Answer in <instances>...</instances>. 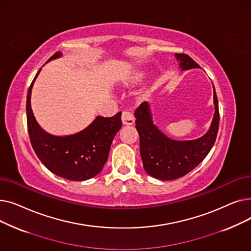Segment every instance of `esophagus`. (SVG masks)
I'll use <instances>...</instances> for the list:
<instances>
[{"instance_id":"34e87169","label":"esophagus","mask_w":251,"mask_h":251,"mask_svg":"<svg viewBox=\"0 0 251 251\" xmlns=\"http://www.w3.org/2000/svg\"><path fill=\"white\" fill-rule=\"evenodd\" d=\"M121 118H122V123L124 125H132L135 121V118H134L133 114L130 113V112H127V111H124L122 113Z\"/></svg>"}]
</instances>
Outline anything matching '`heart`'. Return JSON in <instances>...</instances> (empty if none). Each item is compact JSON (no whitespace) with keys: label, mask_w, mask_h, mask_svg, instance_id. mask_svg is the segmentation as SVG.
Returning a JSON list of instances; mask_svg holds the SVG:
<instances>
[{"label":"heart","mask_w":251,"mask_h":251,"mask_svg":"<svg viewBox=\"0 0 251 251\" xmlns=\"http://www.w3.org/2000/svg\"><path fill=\"white\" fill-rule=\"evenodd\" d=\"M135 80H138V78H136V79H135Z\"/></svg>","instance_id":"b5f03b06"}]
</instances>
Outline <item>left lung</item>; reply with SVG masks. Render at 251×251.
<instances>
[{"instance_id":"8db88e82","label":"left lung","mask_w":251,"mask_h":251,"mask_svg":"<svg viewBox=\"0 0 251 251\" xmlns=\"http://www.w3.org/2000/svg\"><path fill=\"white\" fill-rule=\"evenodd\" d=\"M182 70L201 68V66L186 54H175ZM215 115L209 130L194 140L179 141L167 137L151 119L148 101L136 109V129L139 134L140 155L143 168L153 178L169 181L185 176L200 165L214 147L217 138L220 113L216 90L214 87Z\"/></svg>"}]
</instances>
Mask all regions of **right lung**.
I'll use <instances>...</instances> for the list:
<instances>
[{
    "label": "right lung",
    "mask_w": 251,
    "mask_h": 251,
    "mask_svg": "<svg viewBox=\"0 0 251 251\" xmlns=\"http://www.w3.org/2000/svg\"><path fill=\"white\" fill-rule=\"evenodd\" d=\"M61 55L62 52L57 51L49 61ZM39 71L29 86L26 100L28 134L36 155L51 173L62 178L72 181L94 178L107 162L112 141L122 127L121 112L109 118L99 116L88 127L73 135H50L39 127L30 105L31 89Z\"/></svg>",
    "instance_id": "obj_1"
}]
</instances>
